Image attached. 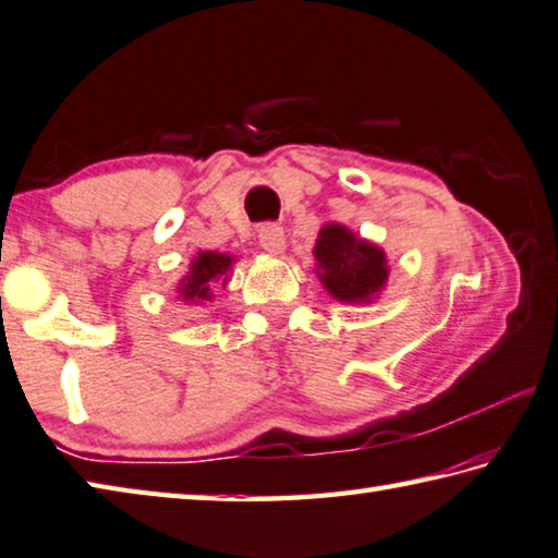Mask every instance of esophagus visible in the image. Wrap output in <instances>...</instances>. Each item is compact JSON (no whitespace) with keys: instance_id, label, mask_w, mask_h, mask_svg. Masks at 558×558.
<instances>
[{"instance_id":"34e87169","label":"esophagus","mask_w":558,"mask_h":558,"mask_svg":"<svg viewBox=\"0 0 558 558\" xmlns=\"http://www.w3.org/2000/svg\"><path fill=\"white\" fill-rule=\"evenodd\" d=\"M258 244L264 246L268 254H282L286 251V232L278 225H264L258 229Z\"/></svg>"}]
</instances>
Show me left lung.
Masks as SVG:
<instances>
[{
    "mask_svg": "<svg viewBox=\"0 0 558 558\" xmlns=\"http://www.w3.org/2000/svg\"><path fill=\"white\" fill-rule=\"evenodd\" d=\"M314 258L316 276L326 292L345 304L375 300L389 276L385 251L336 222L319 229Z\"/></svg>",
    "mask_w": 558,
    "mask_h": 558,
    "instance_id": "left-lung-1",
    "label": "left lung"
}]
</instances>
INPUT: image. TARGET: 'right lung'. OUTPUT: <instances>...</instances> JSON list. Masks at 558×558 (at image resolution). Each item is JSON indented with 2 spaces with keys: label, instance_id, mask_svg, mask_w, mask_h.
<instances>
[{
  "label": "right lung",
  "instance_id": "obj_1",
  "mask_svg": "<svg viewBox=\"0 0 558 558\" xmlns=\"http://www.w3.org/2000/svg\"><path fill=\"white\" fill-rule=\"evenodd\" d=\"M234 256L217 254V251H198V256L191 260V268L179 282V298L191 304H203L213 300V286L222 280L227 282V272L232 270Z\"/></svg>",
  "mask_w": 558,
  "mask_h": 558
}]
</instances>
